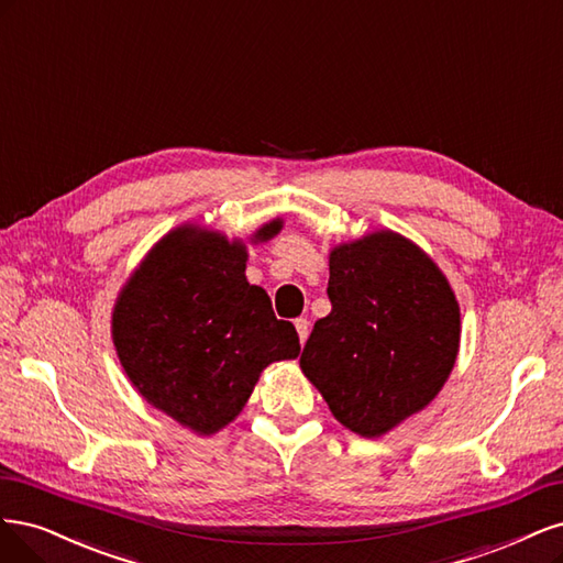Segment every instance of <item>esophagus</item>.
I'll use <instances>...</instances> for the list:
<instances>
[{
    "instance_id": "1",
    "label": "esophagus",
    "mask_w": 563,
    "mask_h": 563,
    "mask_svg": "<svg viewBox=\"0 0 563 563\" xmlns=\"http://www.w3.org/2000/svg\"><path fill=\"white\" fill-rule=\"evenodd\" d=\"M295 328H297V334H299V341L303 343L308 339V330H311V322H308L306 318H297L295 320Z\"/></svg>"
}]
</instances>
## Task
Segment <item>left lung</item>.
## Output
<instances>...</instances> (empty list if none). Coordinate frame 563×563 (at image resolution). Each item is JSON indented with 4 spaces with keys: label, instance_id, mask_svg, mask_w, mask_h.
I'll return each mask as SVG.
<instances>
[{
    "label": "left lung",
    "instance_id": "1",
    "mask_svg": "<svg viewBox=\"0 0 563 563\" xmlns=\"http://www.w3.org/2000/svg\"><path fill=\"white\" fill-rule=\"evenodd\" d=\"M330 316L299 365L334 419L378 438L440 393L461 341V313L442 271L393 231L330 255Z\"/></svg>",
    "mask_w": 563,
    "mask_h": 563
}]
</instances>
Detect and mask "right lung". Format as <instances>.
Wrapping results in <instances>:
<instances>
[{"label": "right lung", "mask_w": 563, "mask_h": 563, "mask_svg": "<svg viewBox=\"0 0 563 563\" xmlns=\"http://www.w3.org/2000/svg\"><path fill=\"white\" fill-rule=\"evenodd\" d=\"M280 220L257 231L266 241ZM247 252L220 233L183 227L142 262L112 318L121 365L177 423L201 434L233 421L264 367L299 355L292 322L278 320L245 278Z\"/></svg>", "instance_id": "right-lung-1"}]
</instances>
